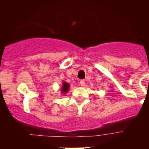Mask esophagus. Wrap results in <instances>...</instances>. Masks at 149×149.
Here are the masks:
<instances>
[{
    "instance_id": "1",
    "label": "esophagus",
    "mask_w": 149,
    "mask_h": 149,
    "mask_svg": "<svg viewBox=\"0 0 149 149\" xmlns=\"http://www.w3.org/2000/svg\"><path fill=\"white\" fill-rule=\"evenodd\" d=\"M80 85H81L82 87L85 86V80H80Z\"/></svg>"
}]
</instances>
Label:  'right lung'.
<instances>
[{
	"label": "right lung",
	"mask_w": 149,
	"mask_h": 149,
	"mask_svg": "<svg viewBox=\"0 0 149 149\" xmlns=\"http://www.w3.org/2000/svg\"><path fill=\"white\" fill-rule=\"evenodd\" d=\"M69 85L67 83H64L62 85V88H61V92L63 93H66L69 91Z\"/></svg>",
	"instance_id": "obj_1"
}]
</instances>
